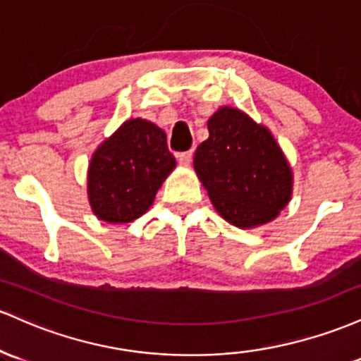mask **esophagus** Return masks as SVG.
I'll return each instance as SVG.
<instances>
[{
	"instance_id": "esophagus-1",
	"label": "esophagus",
	"mask_w": 361,
	"mask_h": 361,
	"mask_svg": "<svg viewBox=\"0 0 361 361\" xmlns=\"http://www.w3.org/2000/svg\"><path fill=\"white\" fill-rule=\"evenodd\" d=\"M177 160H179L180 165L188 167V165L192 161V149H189V152H184V153H179V155H177Z\"/></svg>"
}]
</instances>
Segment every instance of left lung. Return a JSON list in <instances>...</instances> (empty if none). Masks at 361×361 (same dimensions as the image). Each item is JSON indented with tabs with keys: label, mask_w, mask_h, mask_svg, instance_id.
<instances>
[{
	"label": "left lung",
	"mask_w": 361,
	"mask_h": 361,
	"mask_svg": "<svg viewBox=\"0 0 361 361\" xmlns=\"http://www.w3.org/2000/svg\"><path fill=\"white\" fill-rule=\"evenodd\" d=\"M208 131L194 170L214 209L238 228L273 221L291 200L293 172L269 129L224 105L208 119Z\"/></svg>",
	"instance_id": "left-lung-1"
}]
</instances>
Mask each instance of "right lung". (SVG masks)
I'll use <instances>...</instances> for the list:
<instances>
[{
    "label": "right lung",
    "instance_id": "obj_1",
    "mask_svg": "<svg viewBox=\"0 0 361 361\" xmlns=\"http://www.w3.org/2000/svg\"><path fill=\"white\" fill-rule=\"evenodd\" d=\"M176 159L167 136L147 119H128L104 140L88 164L87 194L93 214L107 224H129L147 213Z\"/></svg>",
    "mask_w": 361,
    "mask_h": 361
}]
</instances>
